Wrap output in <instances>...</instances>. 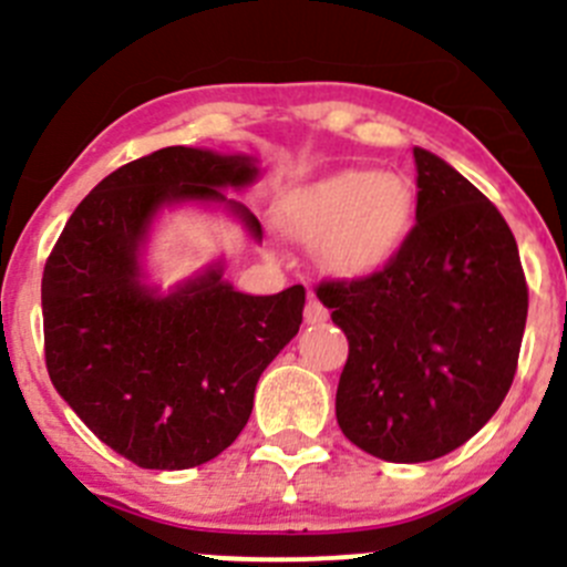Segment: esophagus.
Segmentation results:
<instances>
[{
    "instance_id": "esophagus-1",
    "label": "esophagus",
    "mask_w": 567,
    "mask_h": 567,
    "mask_svg": "<svg viewBox=\"0 0 567 567\" xmlns=\"http://www.w3.org/2000/svg\"><path fill=\"white\" fill-rule=\"evenodd\" d=\"M305 320H307V323H323V320H329V310L320 305L316 296H310V301H307Z\"/></svg>"
}]
</instances>
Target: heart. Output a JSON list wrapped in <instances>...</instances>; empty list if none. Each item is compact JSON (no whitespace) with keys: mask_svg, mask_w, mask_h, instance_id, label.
Listing matches in <instances>:
<instances>
[{"mask_svg":"<svg viewBox=\"0 0 567 567\" xmlns=\"http://www.w3.org/2000/svg\"><path fill=\"white\" fill-rule=\"evenodd\" d=\"M416 197L398 173L346 169L296 194L282 227L305 244H323L320 260L337 277H368L398 255L414 225Z\"/></svg>","mask_w":567,"mask_h":567,"instance_id":"1","label":"heart"}]
</instances>
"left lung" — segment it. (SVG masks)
<instances>
[{
    "label": "left lung",
    "mask_w": 567,
    "mask_h": 567,
    "mask_svg": "<svg viewBox=\"0 0 567 567\" xmlns=\"http://www.w3.org/2000/svg\"><path fill=\"white\" fill-rule=\"evenodd\" d=\"M416 221L381 271L323 279L316 293L346 331L337 422L392 463L453 453L513 384L529 290L496 205L414 147Z\"/></svg>",
    "instance_id": "1"
}]
</instances>
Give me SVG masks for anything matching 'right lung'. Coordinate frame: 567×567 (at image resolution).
Wrapping results in <instances>:
<instances>
[{
  "label": "right lung",
  "instance_id": "1",
  "mask_svg": "<svg viewBox=\"0 0 567 567\" xmlns=\"http://www.w3.org/2000/svg\"><path fill=\"white\" fill-rule=\"evenodd\" d=\"M255 177L249 156L162 147L106 175L45 260L51 384L106 447L142 468L199 466L230 447L251 414L257 379L301 326V285L247 296L219 268L169 296L140 282V249L162 205L227 203L260 241V221L219 192Z\"/></svg>",
  "mask_w": 567,
  "mask_h": 567
}]
</instances>
